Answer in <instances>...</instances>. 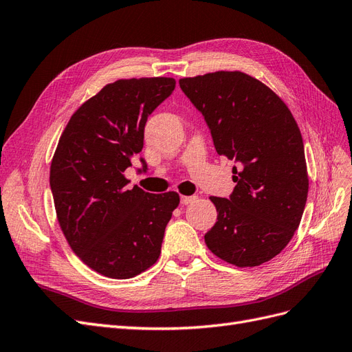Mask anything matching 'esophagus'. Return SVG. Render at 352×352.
Here are the masks:
<instances>
[{"label": "esophagus", "mask_w": 352, "mask_h": 352, "mask_svg": "<svg viewBox=\"0 0 352 352\" xmlns=\"http://www.w3.org/2000/svg\"><path fill=\"white\" fill-rule=\"evenodd\" d=\"M195 199H197L195 195H190V197L182 195V197H180V204H182V206H188V204H190V202H194Z\"/></svg>", "instance_id": "34e87169"}]
</instances>
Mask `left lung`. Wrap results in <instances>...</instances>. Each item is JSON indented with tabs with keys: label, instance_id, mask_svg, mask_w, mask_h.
I'll return each instance as SVG.
<instances>
[{
	"label": "left lung",
	"instance_id": "obj_1",
	"mask_svg": "<svg viewBox=\"0 0 352 352\" xmlns=\"http://www.w3.org/2000/svg\"><path fill=\"white\" fill-rule=\"evenodd\" d=\"M202 113L219 155L236 162L230 198L210 197L217 221L208 250L236 267H255L278 255L300 226L308 194L304 142L287 105L243 72L179 79Z\"/></svg>",
	"mask_w": 352,
	"mask_h": 352
}]
</instances>
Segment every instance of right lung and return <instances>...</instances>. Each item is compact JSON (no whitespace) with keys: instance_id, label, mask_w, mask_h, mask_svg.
Returning a JSON list of instances; mask_svg holds the SVG:
<instances>
[{"instance_id":"1","label":"right lung","mask_w":352,"mask_h":352,"mask_svg":"<svg viewBox=\"0 0 352 352\" xmlns=\"http://www.w3.org/2000/svg\"><path fill=\"white\" fill-rule=\"evenodd\" d=\"M175 85L163 76L105 85L73 113L52 157L58 225L73 252L107 278L131 279L155 264L179 206L177 192L127 189L123 175L142 151L148 116Z\"/></svg>"}]
</instances>
